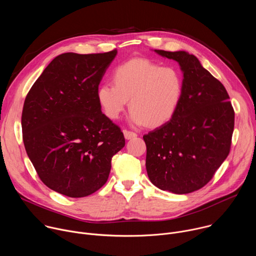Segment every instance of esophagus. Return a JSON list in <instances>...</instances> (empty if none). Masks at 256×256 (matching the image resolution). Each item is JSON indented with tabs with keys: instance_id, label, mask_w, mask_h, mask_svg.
I'll use <instances>...</instances> for the list:
<instances>
[{
	"instance_id": "1",
	"label": "esophagus",
	"mask_w": 256,
	"mask_h": 256,
	"mask_svg": "<svg viewBox=\"0 0 256 256\" xmlns=\"http://www.w3.org/2000/svg\"><path fill=\"white\" fill-rule=\"evenodd\" d=\"M124 138L126 140H130V138H134L136 136H138V134L134 132H130V130H124Z\"/></svg>"
}]
</instances>
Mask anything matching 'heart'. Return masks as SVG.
I'll return each mask as SVG.
<instances>
[{
	"label": "heart",
	"mask_w": 256,
	"mask_h": 256,
	"mask_svg": "<svg viewBox=\"0 0 256 256\" xmlns=\"http://www.w3.org/2000/svg\"><path fill=\"white\" fill-rule=\"evenodd\" d=\"M112 82L102 83L98 90L100 106L112 120L120 116L130 100L134 124L160 126L173 118L183 98L181 73L148 58H134L116 67Z\"/></svg>",
	"instance_id": "heart-1"
}]
</instances>
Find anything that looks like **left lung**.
I'll list each match as a JSON object with an SVG mask.
<instances>
[{
	"label": "left lung",
	"mask_w": 256,
	"mask_h": 256,
	"mask_svg": "<svg viewBox=\"0 0 256 256\" xmlns=\"http://www.w3.org/2000/svg\"><path fill=\"white\" fill-rule=\"evenodd\" d=\"M154 51L179 62L184 92L173 118L142 136L146 172L158 189L188 194L209 183L229 154L234 110L224 85L197 57L185 51Z\"/></svg>",
	"instance_id": "obj_1"
}]
</instances>
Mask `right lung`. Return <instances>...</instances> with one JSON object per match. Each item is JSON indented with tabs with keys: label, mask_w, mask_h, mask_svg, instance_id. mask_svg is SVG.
I'll list each match as a JSON object with an SVG mask.
<instances>
[{
	"label": "right lung",
	"mask_w": 256,
	"mask_h": 256,
	"mask_svg": "<svg viewBox=\"0 0 256 256\" xmlns=\"http://www.w3.org/2000/svg\"><path fill=\"white\" fill-rule=\"evenodd\" d=\"M118 50L64 53L29 90L22 112L23 142L40 180L71 198L88 196L108 181L112 156L126 140L102 112L98 85Z\"/></svg>",
	"instance_id": "obj_1"
}]
</instances>
